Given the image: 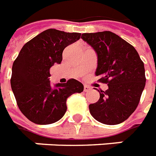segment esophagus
Segmentation results:
<instances>
[{
	"mask_svg": "<svg viewBox=\"0 0 156 156\" xmlns=\"http://www.w3.org/2000/svg\"><path fill=\"white\" fill-rule=\"evenodd\" d=\"M91 89V87L89 86H87V85H84V91H85V92H87V91H90Z\"/></svg>",
	"mask_w": 156,
	"mask_h": 156,
	"instance_id": "esophagus-1",
	"label": "esophagus"
}]
</instances>
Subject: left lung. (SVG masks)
<instances>
[{"mask_svg":"<svg viewBox=\"0 0 156 156\" xmlns=\"http://www.w3.org/2000/svg\"><path fill=\"white\" fill-rule=\"evenodd\" d=\"M81 38L97 53L96 75L109 87L98 90L100 99L89 105L91 116L107 125L123 123L135 111L144 90V63L133 46L112 32L83 33Z\"/></svg>","mask_w":156,"mask_h":156,"instance_id":"8db88e82","label":"left lung"}]
</instances>
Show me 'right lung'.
Instances as JSON below:
<instances>
[{
    "instance_id": "right-lung-1",
    "label": "right lung",
    "mask_w": 156,
    "mask_h": 156,
    "mask_svg": "<svg viewBox=\"0 0 156 156\" xmlns=\"http://www.w3.org/2000/svg\"><path fill=\"white\" fill-rule=\"evenodd\" d=\"M81 33L50 28L23 46L12 66L10 84L20 111L37 124H51L65 115L66 101L81 93L83 85L71 78L66 83H50V68L62 61L66 46L80 39Z\"/></svg>"
}]
</instances>
